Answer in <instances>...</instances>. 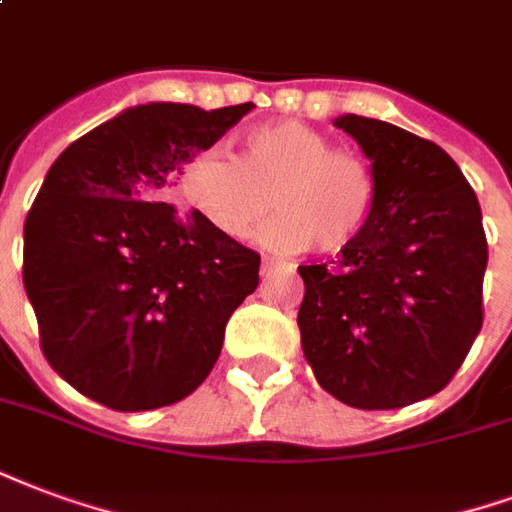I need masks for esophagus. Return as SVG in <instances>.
Masks as SVG:
<instances>
[{
  "label": "esophagus",
  "instance_id": "esophagus-1",
  "mask_svg": "<svg viewBox=\"0 0 512 512\" xmlns=\"http://www.w3.org/2000/svg\"><path fill=\"white\" fill-rule=\"evenodd\" d=\"M260 271H263V274H274V271H290V274H293L295 266L293 263H276L274 257H263V266H260Z\"/></svg>",
  "mask_w": 512,
  "mask_h": 512
}]
</instances>
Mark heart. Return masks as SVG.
Instances as JSON below:
<instances>
[{
	"label": "heart",
	"instance_id": "obj_1",
	"mask_svg": "<svg viewBox=\"0 0 512 512\" xmlns=\"http://www.w3.org/2000/svg\"><path fill=\"white\" fill-rule=\"evenodd\" d=\"M179 187L189 206L233 241L252 236L271 208L279 211L260 236L276 252H342L374 203L372 168L361 154L331 149L323 132L301 121L249 130L236 160L198 151L181 170Z\"/></svg>",
	"mask_w": 512,
	"mask_h": 512
}]
</instances>
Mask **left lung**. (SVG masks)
Masks as SVG:
<instances>
[{"label": "left lung", "mask_w": 512, "mask_h": 512, "mask_svg": "<svg viewBox=\"0 0 512 512\" xmlns=\"http://www.w3.org/2000/svg\"><path fill=\"white\" fill-rule=\"evenodd\" d=\"M372 160L366 225L331 266H301V347L314 377L358 410L439 393L483 328L488 244L478 195L437 143L339 116Z\"/></svg>", "instance_id": "left-lung-1"}]
</instances>
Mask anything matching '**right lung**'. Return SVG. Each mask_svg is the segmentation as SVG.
<instances>
[{
  "label": "right lung",
  "instance_id": "1",
  "mask_svg": "<svg viewBox=\"0 0 512 512\" xmlns=\"http://www.w3.org/2000/svg\"><path fill=\"white\" fill-rule=\"evenodd\" d=\"M252 108L135 105L48 170L24 222V287L45 361L83 396L157 410L214 369L230 314L260 282V255L165 198Z\"/></svg>",
  "mask_w": 512,
  "mask_h": 512
}]
</instances>
